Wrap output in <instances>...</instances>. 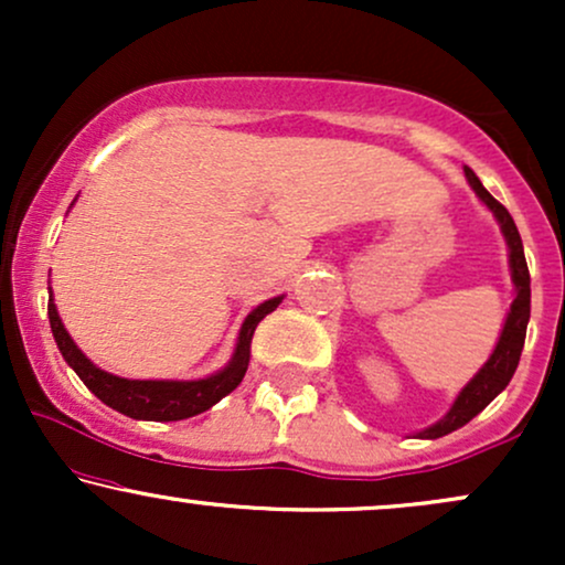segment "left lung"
I'll use <instances>...</instances> for the list:
<instances>
[{
    "label": "left lung",
    "mask_w": 565,
    "mask_h": 565,
    "mask_svg": "<svg viewBox=\"0 0 565 565\" xmlns=\"http://www.w3.org/2000/svg\"><path fill=\"white\" fill-rule=\"evenodd\" d=\"M465 178L476 196L494 212L499 228H502L504 242H508L510 249V274H512V287H515V300L510 305V313L504 319L502 334H499V342L494 348V353L489 355V361L481 366V372L472 377L468 385L462 387L454 401L449 412H446L444 419H438L436 425L425 427L423 433H417L419 438H440L449 436L451 430H459L462 425H468L476 414H481L491 401L497 398L499 393L508 387V382L515 374L518 361H521V350H523V340H526V327H529V316H531V276H529V265H526V255H523V242L521 233L515 228V220L510 217V212L504 210L499 201L486 191L481 180L476 178V172L470 167H465Z\"/></svg>",
    "instance_id": "8db88e82"
}]
</instances>
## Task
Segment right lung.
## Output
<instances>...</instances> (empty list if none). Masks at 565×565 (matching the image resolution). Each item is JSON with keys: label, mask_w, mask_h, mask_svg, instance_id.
<instances>
[{"label": "right lung", "mask_w": 565, "mask_h": 565, "mask_svg": "<svg viewBox=\"0 0 565 565\" xmlns=\"http://www.w3.org/2000/svg\"><path fill=\"white\" fill-rule=\"evenodd\" d=\"M281 300L284 295L274 297V300H265L257 305L249 316H246L231 361L220 369V372L210 374V377L204 380L116 377V374L103 372L100 366H95L93 361L76 348V342L71 340L66 327H63L61 316H57L53 295H50V302H47V316H50V329H53V337L57 342V350L63 353L66 364L79 374V380L103 401V404L116 408V412L127 414V417L132 419H148V423H178V419L196 417V414L215 406L217 401L225 398L231 391H236L238 382L244 380L246 366H249L252 334H255L257 323H260L268 313H274Z\"/></svg>", "instance_id": "obj_1"}]
</instances>
